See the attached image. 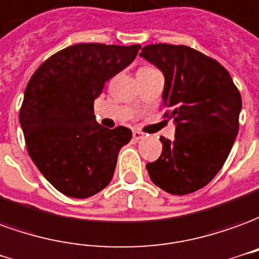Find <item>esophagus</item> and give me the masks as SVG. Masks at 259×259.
Listing matches in <instances>:
<instances>
[{
  "instance_id": "34e87169",
  "label": "esophagus",
  "mask_w": 259,
  "mask_h": 259,
  "mask_svg": "<svg viewBox=\"0 0 259 259\" xmlns=\"http://www.w3.org/2000/svg\"><path fill=\"white\" fill-rule=\"evenodd\" d=\"M133 137L135 141H139V139H144L145 138V134L141 133V131H134Z\"/></svg>"
}]
</instances>
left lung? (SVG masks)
Here are the masks:
<instances>
[{"mask_svg":"<svg viewBox=\"0 0 259 259\" xmlns=\"http://www.w3.org/2000/svg\"><path fill=\"white\" fill-rule=\"evenodd\" d=\"M164 75L163 106L176 124L174 141L148 163L163 191L187 195L208 184L226 162L238 133L241 96L219 62L187 46L149 45L139 54Z\"/></svg>","mask_w":259,"mask_h":259,"instance_id":"left-lung-1","label":"left lung"}]
</instances>
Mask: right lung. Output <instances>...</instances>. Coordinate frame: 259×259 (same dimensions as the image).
<instances>
[{"label": "right lung", "instance_id": "add662e5", "mask_svg": "<svg viewBox=\"0 0 259 259\" xmlns=\"http://www.w3.org/2000/svg\"><path fill=\"white\" fill-rule=\"evenodd\" d=\"M141 46L82 43L46 60L27 83L19 122L27 152L54 188L89 198L113 179L120 149L133 133L104 128L93 103L114 75L135 60Z\"/></svg>", "mask_w": 259, "mask_h": 259}]
</instances>
